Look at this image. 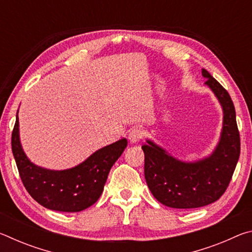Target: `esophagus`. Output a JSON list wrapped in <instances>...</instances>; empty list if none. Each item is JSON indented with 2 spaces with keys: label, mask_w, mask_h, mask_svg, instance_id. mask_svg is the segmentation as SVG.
<instances>
[{
  "label": "esophagus",
  "mask_w": 252,
  "mask_h": 252,
  "mask_svg": "<svg viewBox=\"0 0 252 252\" xmlns=\"http://www.w3.org/2000/svg\"><path fill=\"white\" fill-rule=\"evenodd\" d=\"M142 135L143 131L140 129V127H134V129H132L129 133V141L131 143H136L142 138Z\"/></svg>",
  "instance_id": "obj_1"
}]
</instances>
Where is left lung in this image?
<instances>
[{
    "mask_svg": "<svg viewBox=\"0 0 252 252\" xmlns=\"http://www.w3.org/2000/svg\"><path fill=\"white\" fill-rule=\"evenodd\" d=\"M202 76L222 109V127L210 155L193 161L173 157L151 139L142 146L144 177L158 201L174 209H193L218 200L229 186L240 156L236 110L229 93L206 69Z\"/></svg>",
    "mask_w": 252,
    "mask_h": 252,
    "instance_id": "1",
    "label": "left lung"
}]
</instances>
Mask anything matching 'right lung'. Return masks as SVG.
<instances>
[{
  "mask_svg": "<svg viewBox=\"0 0 252 252\" xmlns=\"http://www.w3.org/2000/svg\"><path fill=\"white\" fill-rule=\"evenodd\" d=\"M18 113L12 132V152L30 195L44 208L61 212H79L94 204L103 192L111 168L126 148L127 140L123 138L99 149L72 168L46 169L33 163L24 152Z\"/></svg>",
  "mask_w": 252,
  "mask_h": 252,
  "instance_id": "add662e5",
  "label": "right lung"
}]
</instances>
